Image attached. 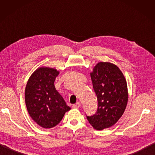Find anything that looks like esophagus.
<instances>
[{"label": "esophagus", "instance_id": "esophagus-1", "mask_svg": "<svg viewBox=\"0 0 155 155\" xmlns=\"http://www.w3.org/2000/svg\"><path fill=\"white\" fill-rule=\"evenodd\" d=\"M81 106V104L80 103H77L76 104H74L73 105H72V108H80Z\"/></svg>", "mask_w": 155, "mask_h": 155}]
</instances>
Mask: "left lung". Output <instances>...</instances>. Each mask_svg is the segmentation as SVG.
<instances>
[{
    "label": "left lung",
    "instance_id": "left-lung-1",
    "mask_svg": "<svg viewBox=\"0 0 155 155\" xmlns=\"http://www.w3.org/2000/svg\"><path fill=\"white\" fill-rule=\"evenodd\" d=\"M91 77L97 97L98 107L94 114L86 116L95 129L103 130L116 123L126 108L127 82L118 67L110 62L98 63Z\"/></svg>",
    "mask_w": 155,
    "mask_h": 155
}]
</instances>
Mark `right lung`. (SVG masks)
I'll list each match as a JSON object with an SVG mask.
<instances>
[{
	"instance_id": "1",
	"label": "right lung",
	"mask_w": 155,
	"mask_h": 155,
	"mask_svg": "<svg viewBox=\"0 0 155 155\" xmlns=\"http://www.w3.org/2000/svg\"><path fill=\"white\" fill-rule=\"evenodd\" d=\"M59 72L42 67L29 78L25 88V103L29 114L41 127L52 128L60 123L71 108L54 87Z\"/></svg>"
}]
</instances>
